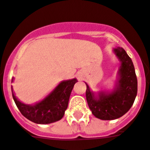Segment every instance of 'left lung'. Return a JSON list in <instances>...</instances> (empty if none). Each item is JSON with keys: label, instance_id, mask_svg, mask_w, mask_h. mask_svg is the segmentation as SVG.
<instances>
[{"label": "left lung", "instance_id": "1", "mask_svg": "<svg viewBox=\"0 0 150 150\" xmlns=\"http://www.w3.org/2000/svg\"><path fill=\"white\" fill-rule=\"evenodd\" d=\"M114 52L121 61L120 81L114 91L109 94L100 93L98 98H94L86 84L87 102L93 115L100 120H114L124 115L132 107L137 94V79L131 59L123 48H116Z\"/></svg>", "mask_w": 150, "mask_h": 150}]
</instances>
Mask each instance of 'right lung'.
<instances>
[{
    "label": "right lung",
    "instance_id": "right-lung-1",
    "mask_svg": "<svg viewBox=\"0 0 150 150\" xmlns=\"http://www.w3.org/2000/svg\"><path fill=\"white\" fill-rule=\"evenodd\" d=\"M76 82L75 79L62 81L49 96L35 105L23 104L16 98L14 94L13 98L21 114L30 121L39 124H51L63 117L69 97Z\"/></svg>",
    "mask_w": 150,
    "mask_h": 150
}]
</instances>
